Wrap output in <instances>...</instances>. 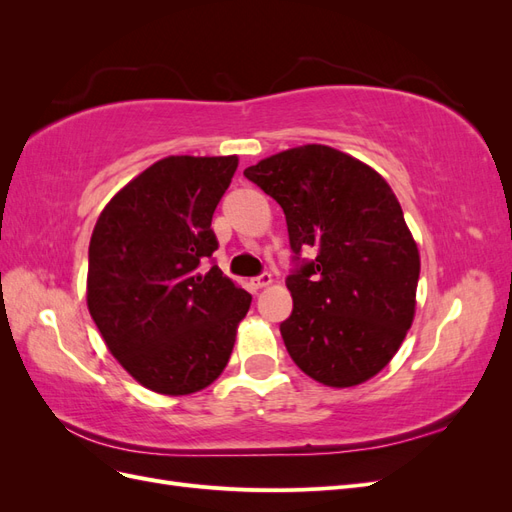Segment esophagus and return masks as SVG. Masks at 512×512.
<instances>
[{
  "label": "esophagus",
  "mask_w": 512,
  "mask_h": 512,
  "mask_svg": "<svg viewBox=\"0 0 512 512\" xmlns=\"http://www.w3.org/2000/svg\"><path fill=\"white\" fill-rule=\"evenodd\" d=\"M271 282H273L271 273H260L258 277H254V280H252V284H254L256 288H265V286H269Z\"/></svg>",
  "instance_id": "34e87169"
}]
</instances>
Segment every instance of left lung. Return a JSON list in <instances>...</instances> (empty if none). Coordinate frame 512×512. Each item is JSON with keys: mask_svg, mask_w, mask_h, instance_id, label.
<instances>
[{"mask_svg": "<svg viewBox=\"0 0 512 512\" xmlns=\"http://www.w3.org/2000/svg\"><path fill=\"white\" fill-rule=\"evenodd\" d=\"M243 175L286 215L292 314L280 331L292 361L337 389L376 376L410 329L421 273L391 185L327 145L282 151Z\"/></svg>", "mask_w": 512, "mask_h": 512, "instance_id": "8db88e82", "label": "left lung"}]
</instances>
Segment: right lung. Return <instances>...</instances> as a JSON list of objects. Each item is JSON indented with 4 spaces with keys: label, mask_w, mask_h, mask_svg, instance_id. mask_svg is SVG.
I'll use <instances>...</instances> for the list:
<instances>
[{
    "label": "right lung",
    "mask_w": 512,
    "mask_h": 512,
    "mask_svg": "<svg viewBox=\"0 0 512 512\" xmlns=\"http://www.w3.org/2000/svg\"><path fill=\"white\" fill-rule=\"evenodd\" d=\"M237 164L164 158L113 196L91 235L89 314L115 359L156 393L190 395L218 378L250 309L252 294L213 260L211 218Z\"/></svg>",
    "instance_id": "1"
}]
</instances>
